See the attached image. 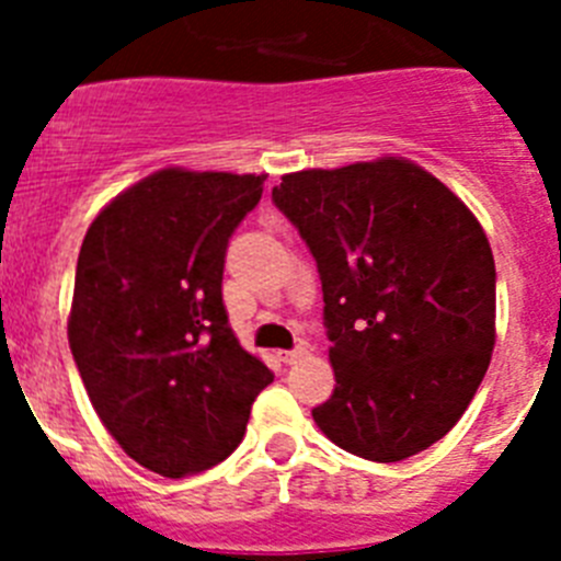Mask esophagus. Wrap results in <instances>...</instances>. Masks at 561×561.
<instances>
[{"mask_svg": "<svg viewBox=\"0 0 561 561\" xmlns=\"http://www.w3.org/2000/svg\"><path fill=\"white\" fill-rule=\"evenodd\" d=\"M304 354H306L304 345H297V348H291V351H277V359L284 362V365H295V362L300 359Z\"/></svg>", "mask_w": 561, "mask_h": 561, "instance_id": "obj_1", "label": "esophagus"}]
</instances>
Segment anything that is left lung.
<instances>
[{
    "mask_svg": "<svg viewBox=\"0 0 561 561\" xmlns=\"http://www.w3.org/2000/svg\"><path fill=\"white\" fill-rule=\"evenodd\" d=\"M272 202L323 284L336 388L311 410L317 427L376 463L433 447L492 359L497 272L483 227L401 157L286 173Z\"/></svg>",
    "mask_w": 561,
    "mask_h": 561,
    "instance_id": "obj_1",
    "label": "left lung"
}]
</instances>
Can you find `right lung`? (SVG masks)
Instances as JSON below:
<instances>
[{
    "mask_svg": "<svg viewBox=\"0 0 561 561\" xmlns=\"http://www.w3.org/2000/svg\"><path fill=\"white\" fill-rule=\"evenodd\" d=\"M264 180L165 168L108 202L83 238L69 348L103 427L162 478L221 463L275 379L238 345L221 300L227 244Z\"/></svg>",
    "mask_w": 561,
    "mask_h": 561,
    "instance_id": "obj_1",
    "label": "right lung"
}]
</instances>
